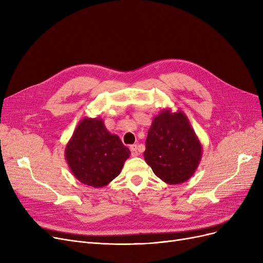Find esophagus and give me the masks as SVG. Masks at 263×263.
<instances>
[{
	"instance_id": "obj_1",
	"label": "esophagus",
	"mask_w": 263,
	"mask_h": 263,
	"mask_svg": "<svg viewBox=\"0 0 263 263\" xmlns=\"http://www.w3.org/2000/svg\"><path fill=\"white\" fill-rule=\"evenodd\" d=\"M130 150H131V155L133 157L139 156V150H137V146L136 145H131L130 146Z\"/></svg>"
}]
</instances>
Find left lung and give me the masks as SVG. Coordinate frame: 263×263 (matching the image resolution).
Returning <instances> with one entry per match:
<instances>
[{
  "label": "left lung",
  "mask_w": 263,
  "mask_h": 263,
  "mask_svg": "<svg viewBox=\"0 0 263 263\" xmlns=\"http://www.w3.org/2000/svg\"><path fill=\"white\" fill-rule=\"evenodd\" d=\"M202 146L186 115L164 108L148 131L144 159L157 177L167 184H180L194 175Z\"/></svg>",
  "instance_id": "8db88e82"
}]
</instances>
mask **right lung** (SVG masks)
Segmentation results:
<instances>
[{
    "mask_svg": "<svg viewBox=\"0 0 263 263\" xmlns=\"http://www.w3.org/2000/svg\"><path fill=\"white\" fill-rule=\"evenodd\" d=\"M130 150L119 136L109 133L102 118H83L66 145L65 158L78 180L103 187L121 172Z\"/></svg>",
    "mask_w": 263,
    "mask_h": 263,
    "instance_id": "add662e5",
    "label": "right lung"
}]
</instances>
